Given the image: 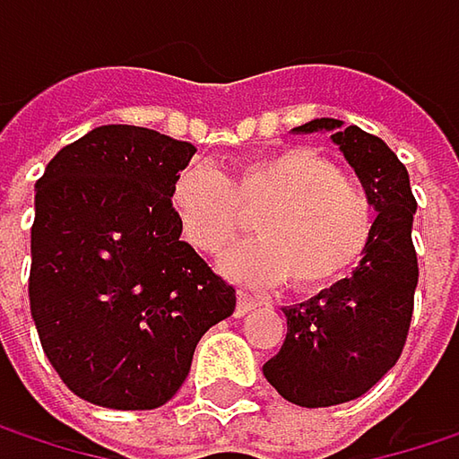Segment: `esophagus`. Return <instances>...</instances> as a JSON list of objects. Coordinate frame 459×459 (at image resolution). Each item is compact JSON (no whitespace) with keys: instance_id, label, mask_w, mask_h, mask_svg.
I'll return each instance as SVG.
<instances>
[{"instance_id":"esophagus-1","label":"esophagus","mask_w":459,"mask_h":459,"mask_svg":"<svg viewBox=\"0 0 459 459\" xmlns=\"http://www.w3.org/2000/svg\"><path fill=\"white\" fill-rule=\"evenodd\" d=\"M260 306V300L255 298V295H249V292H244V290H238V300H236V316H244V314H249L252 308H257Z\"/></svg>"}]
</instances>
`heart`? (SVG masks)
I'll list each match as a JSON object with an SVG mask.
<instances>
[{
    "mask_svg": "<svg viewBox=\"0 0 459 459\" xmlns=\"http://www.w3.org/2000/svg\"><path fill=\"white\" fill-rule=\"evenodd\" d=\"M180 236L204 255H218L257 216L260 241L233 252L223 268L244 281H284L321 290L348 276L367 255L377 204L369 186L308 148L252 156L221 172L186 167L169 191Z\"/></svg>",
    "mask_w": 459,
    "mask_h": 459,
    "instance_id": "heart-1",
    "label": "heart"
}]
</instances>
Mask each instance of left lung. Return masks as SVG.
I'll return each mask as SVG.
<instances>
[{
	"mask_svg": "<svg viewBox=\"0 0 459 459\" xmlns=\"http://www.w3.org/2000/svg\"><path fill=\"white\" fill-rule=\"evenodd\" d=\"M292 133H332L377 204L375 238L348 279L316 298L281 308L287 337L263 364L265 380L298 407H334L367 394L402 356L414 308L417 202L399 156L359 127L314 119Z\"/></svg>",
	"mask_w": 459,
	"mask_h": 459,
	"instance_id": "1",
	"label": "left lung"
}]
</instances>
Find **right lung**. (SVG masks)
<instances>
[{
    "label": "right lung",
    "instance_id": "right-lung-1",
    "mask_svg": "<svg viewBox=\"0 0 459 459\" xmlns=\"http://www.w3.org/2000/svg\"><path fill=\"white\" fill-rule=\"evenodd\" d=\"M194 153L156 130L103 125L37 180L31 316L49 364L90 404H167L202 334L236 308V290L180 241L169 204Z\"/></svg>",
    "mask_w": 459,
    "mask_h": 459
}]
</instances>
